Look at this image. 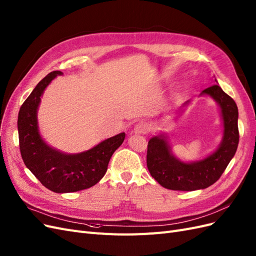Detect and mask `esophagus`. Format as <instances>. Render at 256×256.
<instances>
[{
    "instance_id": "1",
    "label": "esophagus",
    "mask_w": 256,
    "mask_h": 256,
    "mask_svg": "<svg viewBox=\"0 0 256 256\" xmlns=\"http://www.w3.org/2000/svg\"><path fill=\"white\" fill-rule=\"evenodd\" d=\"M134 132L136 134L144 135V134L148 133V132H149V126H148L146 123H144V122H139L135 126Z\"/></svg>"
}]
</instances>
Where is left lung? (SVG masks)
<instances>
[{
	"label": "left lung",
	"mask_w": 256,
	"mask_h": 256,
	"mask_svg": "<svg viewBox=\"0 0 256 256\" xmlns=\"http://www.w3.org/2000/svg\"><path fill=\"white\" fill-rule=\"evenodd\" d=\"M201 94L210 96L221 108L224 130L216 152L203 160L186 164L171 154L162 135L151 138L148 144V169L162 187L171 190L192 192L216 183L237 150L239 132L238 108L235 101L218 84L205 88Z\"/></svg>",
	"instance_id": "left-lung-1"
}]
</instances>
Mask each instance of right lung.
Masks as SVG:
<instances>
[{"mask_svg":"<svg viewBox=\"0 0 256 256\" xmlns=\"http://www.w3.org/2000/svg\"><path fill=\"white\" fill-rule=\"evenodd\" d=\"M62 74L53 71L41 80L21 105L18 114L22 160L41 184L57 194L74 192L96 185L106 173L112 155L126 138L124 133H120L78 154H64L48 146L39 135L37 110L46 87Z\"/></svg>","mask_w":256,"mask_h":256,"instance_id":"right-lung-1","label":"right lung"}]
</instances>
